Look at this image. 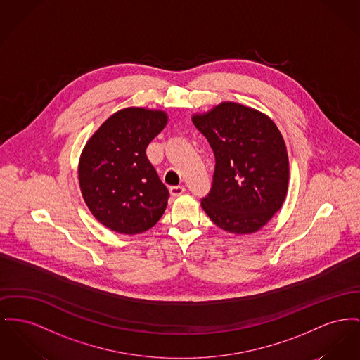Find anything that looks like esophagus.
Listing matches in <instances>:
<instances>
[{"label":"esophagus","mask_w":360,"mask_h":360,"mask_svg":"<svg viewBox=\"0 0 360 360\" xmlns=\"http://www.w3.org/2000/svg\"><path fill=\"white\" fill-rule=\"evenodd\" d=\"M185 191H186V189H185L184 186H171V188H169V193H171V195H174V197H178V195L184 194Z\"/></svg>","instance_id":"34e87169"}]
</instances>
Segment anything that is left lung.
I'll return each mask as SVG.
<instances>
[{
  "label": "left lung",
  "instance_id": "obj_1",
  "mask_svg": "<svg viewBox=\"0 0 360 360\" xmlns=\"http://www.w3.org/2000/svg\"><path fill=\"white\" fill-rule=\"evenodd\" d=\"M191 121L207 137L216 162L202 210L227 233L261 230L288 191V153L278 127L266 114L235 102L193 114Z\"/></svg>",
  "mask_w": 360,
  "mask_h": 360
}]
</instances>
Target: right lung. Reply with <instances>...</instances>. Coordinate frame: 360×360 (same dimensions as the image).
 Instances as JSON below:
<instances>
[{
  "label": "right lung",
  "instance_id": "1",
  "mask_svg": "<svg viewBox=\"0 0 360 360\" xmlns=\"http://www.w3.org/2000/svg\"><path fill=\"white\" fill-rule=\"evenodd\" d=\"M163 110L127 107L89 137L79 160V184L88 210L105 227L134 235L153 227L169 193L146 149L166 127Z\"/></svg>",
  "mask_w": 360,
  "mask_h": 360
}]
</instances>
